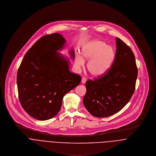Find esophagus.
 <instances>
[{
	"instance_id": "34e87169",
	"label": "esophagus",
	"mask_w": 156,
	"mask_h": 156,
	"mask_svg": "<svg viewBox=\"0 0 156 156\" xmlns=\"http://www.w3.org/2000/svg\"><path fill=\"white\" fill-rule=\"evenodd\" d=\"M86 81H87V79L85 78V77H83L82 79V84H84V83H85V82H86Z\"/></svg>"
}]
</instances>
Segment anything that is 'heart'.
Masks as SVG:
<instances>
[{
  "mask_svg": "<svg viewBox=\"0 0 156 156\" xmlns=\"http://www.w3.org/2000/svg\"><path fill=\"white\" fill-rule=\"evenodd\" d=\"M115 51L113 47L99 39H94L87 43L82 50V56L76 55L75 66L81 68L85 61H88L87 69L95 77L105 75L112 66L115 59Z\"/></svg>",
  "mask_w": 156,
  "mask_h": 156,
  "instance_id": "1",
  "label": "heart"
}]
</instances>
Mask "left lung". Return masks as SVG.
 I'll use <instances>...</instances> for the list:
<instances>
[{
	"label": "left lung",
	"mask_w": 156,
	"mask_h": 156,
	"mask_svg": "<svg viewBox=\"0 0 156 156\" xmlns=\"http://www.w3.org/2000/svg\"><path fill=\"white\" fill-rule=\"evenodd\" d=\"M114 63L103 77L85 83L83 103L93 116L106 117L121 110L135 91L138 69L131 48L118 37Z\"/></svg>",
	"instance_id": "obj_1"
}]
</instances>
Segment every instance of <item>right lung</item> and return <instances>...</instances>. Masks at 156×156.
<instances>
[{
    "label": "right lung",
    "mask_w": 156,
    "mask_h": 156,
    "mask_svg": "<svg viewBox=\"0 0 156 156\" xmlns=\"http://www.w3.org/2000/svg\"><path fill=\"white\" fill-rule=\"evenodd\" d=\"M66 39L59 33L46 35L24 55L17 74L19 99L31 117L46 120L59 111L64 96L79 85L80 76L69 71V59L58 52ZM74 59L73 48L69 51Z\"/></svg>",
    "instance_id": "obj_1"
}]
</instances>
